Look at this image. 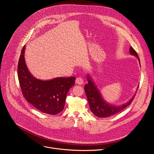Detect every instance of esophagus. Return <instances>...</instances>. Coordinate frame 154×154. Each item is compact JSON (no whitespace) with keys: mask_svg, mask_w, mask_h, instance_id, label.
<instances>
[{"mask_svg":"<svg viewBox=\"0 0 154 154\" xmlns=\"http://www.w3.org/2000/svg\"><path fill=\"white\" fill-rule=\"evenodd\" d=\"M75 83L79 85H82L83 83V80L81 77H77L75 79Z\"/></svg>","mask_w":154,"mask_h":154,"instance_id":"34e87169","label":"esophagus"}]
</instances>
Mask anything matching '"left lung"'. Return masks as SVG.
Instances as JSON below:
<instances>
[{"label":"left lung","instance_id":"obj_1","mask_svg":"<svg viewBox=\"0 0 154 154\" xmlns=\"http://www.w3.org/2000/svg\"><path fill=\"white\" fill-rule=\"evenodd\" d=\"M129 51L131 55L137 57L140 63L139 57L132 47L130 48ZM87 80L88 83L85 85V92L89 103L90 110L94 115L99 118H107L118 113L130 105L134 98V96L126 103L120 106L112 105L103 99L97 88L94 85L89 75H87Z\"/></svg>","mask_w":154,"mask_h":154}]
</instances>
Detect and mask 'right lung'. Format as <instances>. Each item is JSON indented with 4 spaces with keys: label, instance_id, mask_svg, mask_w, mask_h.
Wrapping results in <instances>:
<instances>
[{
    "label": "right lung",
    "instance_id": "add662e5",
    "mask_svg": "<svg viewBox=\"0 0 154 154\" xmlns=\"http://www.w3.org/2000/svg\"><path fill=\"white\" fill-rule=\"evenodd\" d=\"M26 46L22 49L17 64V76L27 101L41 112L57 115L64 109L68 92L75 84V77H57L41 80L29 72L24 59Z\"/></svg>",
    "mask_w": 154,
    "mask_h": 154
}]
</instances>
